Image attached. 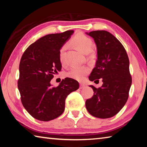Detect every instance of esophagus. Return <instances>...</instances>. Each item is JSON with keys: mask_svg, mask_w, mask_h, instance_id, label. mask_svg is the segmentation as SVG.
Listing matches in <instances>:
<instances>
[{"mask_svg": "<svg viewBox=\"0 0 147 147\" xmlns=\"http://www.w3.org/2000/svg\"><path fill=\"white\" fill-rule=\"evenodd\" d=\"M84 87H85V85H84L82 84H80V89H83Z\"/></svg>", "mask_w": 147, "mask_h": 147, "instance_id": "esophagus-1", "label": "esophagus"}]
</instances>
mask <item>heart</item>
<instances>
[{"instance_id": "obj_1", "label": "heart", "mask_w": 147, "mask_h": 147, "mask_svg": "<svg viewBox=\"0 0 147 147\" xmlns=\"http://www.w3.org/2000/svg\"><path fill=\"white\" fill-rule=\"evenodd\" d=\"M72 43L76 45L78 48L84 53H88L93 48V41L92 39L83 33L77 34L74 38L72 39ZM67 49V45L65 44L61 47L59 50V61L62 65L65 64V54ZM89 69L87 66H73L69 69L67 73V76L69 78H73L78 81H82L87 74L89 73Z\"/></svg>"}]
</instances>
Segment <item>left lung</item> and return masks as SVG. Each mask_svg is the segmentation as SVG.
<instances>
[{"mask_svg":"<svg viewBox=\"0 0 147 147\" xmlns=\"http://www.w3.org/2000/svg\"><path fill=\"white\" fill-rule=\"evenodd\" d=\"M88 34V33H87ZM94 39L97 48V60L89 79H101L103 84L96 88L90 86L94 94L87 99L86 107L95 117L107 119L118 113L127 101L131 85L128 54L115 36L105 30L88 34Z\"/></svg>","mask_w":147,"mask_h":147,"instance_id":"left-lung-1","label":"left lung"}]
</instances>
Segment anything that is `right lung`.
I'll list each match as a JSON object with an SVG mask.
<instances>
[{"mask_svg":"<svg viewBox=\"0 0 147 147\" xmlns=\"http://www.w3.org/2000/svg\"><path fill=\"white\" fill-rule=\"evenodd\" d=\"M73 32L46 35L30 45L21 57L17 82L21 102L38 120L58 117L65 110L67 96L79 88L78 82L70 78L62 80L57 87L51 84L54 74L61 69L59 50Z\"/></svg>","mask_w":147,"mask_h":147,"instance_id":"1","label":"right lung"}]
</instances>
